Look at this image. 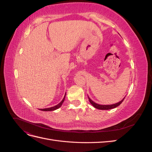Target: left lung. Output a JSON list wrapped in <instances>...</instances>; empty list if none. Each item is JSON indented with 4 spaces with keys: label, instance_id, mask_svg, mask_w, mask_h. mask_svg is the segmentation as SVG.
Masks as SVG:
<instances>
[{
    "label": "left lung",
    "instance_id": "obj_1",
    "mask_svg": "<svg viewBox=\"0 0 152 152\" xmlns=\"http://www.w3.org/2000/svg\"><path fill=\"white\" fill-rule=\"evenodd\" d=\"M88 98H89V102L91 103V104L93 106V107H94V108H97V109H99V110H110V109L116 108V107H118V106L120 105V104L122 103V102L124 101V98H125V97H124V98L120 102L117 103L113 104H108V105H102V104H97V103H94V102H93V101H92V100L90 99V98H89V96H88Z\"/></svg>",
    "mask_w": 152,
    "mask_h": 152
}]
</instances>
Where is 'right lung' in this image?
<instances>
[{
  "label": "right lung",
  "mask_w": 152,
  "mask_h": 152,
  "mask_svg": "<svg viewBox=\"0 0 152 152\" xmlns=\"http://www.w3.org/2000/svg\"><path fill=\"white\" fill-rule=\"evenodd\" d=\"M65 96H66V94L65 95V96H64V98L63 99V100L61 101V102L59 103V104H58L57 105L54 106V107H50V108H44V109H40V110H42V111H53V110H55L56 109H58L59 107H61V104H63L64 100H65Z\"/></svg>",
  "instance_id": "1"
}]
</instances>
